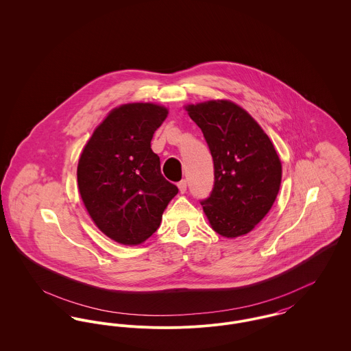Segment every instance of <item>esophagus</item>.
I'll return each instance as SVG.
<instances>
[{"mask_svg": "<svg viewBox=\"0 0 351 351\" xmlns=\"http://www.w3.org/2000/svg\"><path fill=\"white\" fill-rule=\"evenodd\" d=\"M178 189H180V193H181V194L186 193L187 185L185 180H182L181 182H178Z\"/></svg>", "mask_w": 351, "mask_h": 351, "instance_id": "34e87169", "label": "esophagus"}]
</instances>
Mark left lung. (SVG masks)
<instances>
[{"instance_id": "left-lung-1", "label": "left lung", "mask_w": 351, "mask_h": 351, "mask_svg": "<svg viewBox=\"0 0 351 351\" xmlns=\"http://www.w3.org/2000/svg\"><path fill=\"white\" fill-rule=\"evenodd\" d=\"M185 110L202 130L214 162V187L201 202L211 229L226 238L250 233L280 191L282 164L273 142L233 101L189 104Z\"/></svg>"}]
</instances>
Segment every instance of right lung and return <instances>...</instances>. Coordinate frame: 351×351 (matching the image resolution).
<instances>
[{"label": "right lung", "mask_w": 351, "mask_h": 351, "mask_svg": "<svg viewBox=\"0 0 351 351\" xmlns=\"http://www.w3.org/2000/svg\"><path fill=\"white\" fill-rule=\"evenodd\" d=\"M167 114L164 105L123 104L104 118L81 152L77 182L82 202L94 225L121 245L145 242L178 193L161 174L150 145Z\"/></svg>", "instance_id": "1"}]
</instances>
